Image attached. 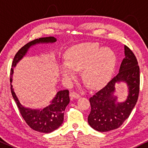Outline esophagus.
Returning <instances> with one entry per match:
<instances>
[{
  "label": "esophagus",
  "instance_id": "1",
  "mask_svg": "<svg viewBox=\"0 0 148 148\" xmlns=\"http://www.w3.org/2000/svg\"><path fill=\"white\" fill-rule=\"evenodd\" d=\"M69 95H70L71 97L74 98V99H78V98L80 97L79 94H78L77 92H74V91L70 92V93H69Z\"/></svg>",
  "mask_w": 148,
  "mask_h": 148
}]
</instances>
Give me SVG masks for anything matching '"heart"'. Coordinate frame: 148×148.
I'll return each instance as SVG.
<instances>
[{
  "mask_svg": "<svg viewBox=\"0 0 148 148\" xmlns=\"http://www.w3.org/2000/svg\"><path fill=\"white\" fill-rule=\"evenodd\" d=\"M66 63L60 66L61 75L67 79L75 76V70H82V79L88 87L97 88L106 83L116 63L114 51L97 43L74 46L65 53Z\"/></svg>",
  "mask_w": 148,
  "mask_h": 148,
  "instance_id": "1",
  "label": "heart"
}]
</instances>
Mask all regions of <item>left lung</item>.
<instances>
[{"label": "left lung", "mask_w": 148, "mask_h": 148, "mask_svg": "<svg viewBox=\"0 0 148 148\" xmlns=\"http://www.w3.org/2000/svg\"><path fill=\"white\" fill-rule=\"evenodd\" d=\"M125 56L118 74L90 98L91 111L88 115V124L98 132H109L120 127L129 118L138 100L140 87L138 61L126 45ZM120 82H126L128 87V96L123 103L117 102L114 95L115 84Z\"/></svg>", "instance_id": "8db88e82"}]
</instances>
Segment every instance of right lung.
Returning <instances> with one entry per match:
<instances>
[{
  "instance_id": "add662e5",
  "label": "right lung",
  "mask_w": 148,
  "mask_h": 148,
  "mask_svg": "<svg viewBox=\"0 0 148 148\" xmlns=\"http://www.w3.org/2000/svg\"><path fill=\"white\" fill-rule=\"evenodd\" d=\"M56 41V38L54 37H42L28 42L21 47L13 59L10 70V83L12 82L14 67H16L18 61L21 60L22 58L26 54L30 47L37 44L53 43ZM10 89L12 95L17 105L21 116L30 128L42 133H51L61 126L64 120V110L69 103L68 90H63L58 92L56 95L51 101V104L43 109H33L26 108L21 105L15 94L12 84H10Z\"/></svg>"
}]
</instances>
